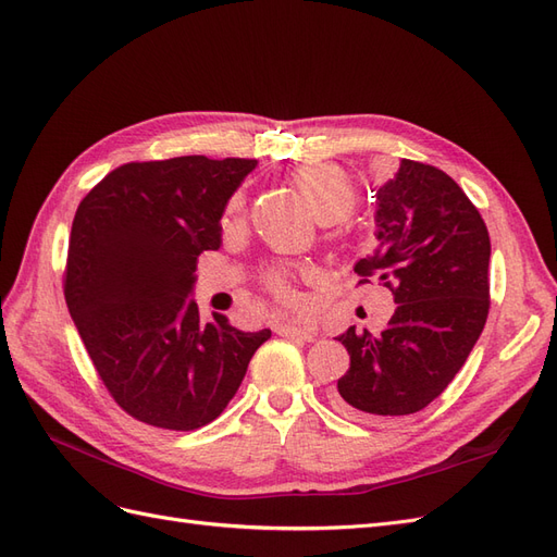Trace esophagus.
<instances>
[{
    "instance_id": "34e87169",
    "label": "esophagus",
    "mask_w": 557,
    "mask_h": 557,
    "mask_svg": "<svg viewBox=\"0 0 557 557\" xmlns=\"http://www.w3.org/2000/svg\"><path fill=\"white\" fill-rule=\"evenodd\" d=\"M276 332L281 336H288V339H297V342H313L315 339V330L301 325V323H283L276 327Z\"/></svg>"
}]
</instances>
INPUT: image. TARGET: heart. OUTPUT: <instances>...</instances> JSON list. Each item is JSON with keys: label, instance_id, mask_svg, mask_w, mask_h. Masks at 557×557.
<instances>
[{"label": "heart", "instance_id": "1", "mask_svg": "<svg viewBox=\"0 0 557 557\" xmlns=\"http://www.w3.org/2000/svg\"><path fill=\"white\" fill-rule=\"evenodd\" d=\"M295 185L305 197L309 209L318 218L320 223H334L342 221L344 215L350 213L352 205H356V185L352 178L336 164H307L295 172ZM244 205L242 195L230 201V213L239 211ZM269 285L281 297L288 299L293 295L290 290V276L285 269H274L269 274Z\"/></svg>", "mask_w": 557, "mask_h": 557}]
</instances>
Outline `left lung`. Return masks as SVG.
Listing matches in <instances>:
<instances>
[{
	"label": "left lung",
	"mask_w": 557,
	"mask_h": 557,
	"mask_svg": "<svg viewBox=\"0 0 557 557\" xmlns=\"http://www.w3.org/2000/svg\"><path fill=\"white\" fill-rule=\"evenodd\" d=\"M376 250L356 262L393 290L381 334L348 327L350 356L332 407L348 418L407 416L444 393L479 342L487 318L491 237L462 188L436 166L401 160L376 193Z\"/></svg>",
	"instance_id": "1"
}]
</instances>
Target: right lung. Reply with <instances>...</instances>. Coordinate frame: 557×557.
Listing matches in <instances>:
<instances>
[{
    "mask_svg": "<svg viewBox=\"0 0 557 557\" xmlns=\"http://www.w3.org/2000/svg\"><path fill=\"white\" fill-rule=\"evenodd\" d=\"M258 160L183 156L117 166L83 197L64 299L113 399L141 423L197 430L237 395L272 330L199 318V252L223 244L221 218Z\"/></svg>",
    "mask_w": 557,
    "mask_h": 557,
    "instance_id": "obj_1",
    "label": "right lung"
}]
</instances>
